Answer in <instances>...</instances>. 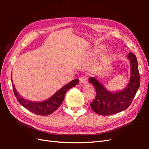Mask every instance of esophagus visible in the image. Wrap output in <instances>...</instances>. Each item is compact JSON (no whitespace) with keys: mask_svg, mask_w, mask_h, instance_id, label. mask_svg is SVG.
Masks as SVG:
<instances>
[{"mask_svg":"<svg viewBox=\"0 0 149 149\" xmlns=\"http://www.w3.org/2000/svg\"><path fill=\"white\" fill-rule=\"evenodd\" d=\"M87 77L86 76H83L81 77L80 78V83L83 84H86L87 83Z\"/></svg>","mask_w":149,"mask_h":149,"instance_id":"34e87169","label":"esophagus"}]
</instances>
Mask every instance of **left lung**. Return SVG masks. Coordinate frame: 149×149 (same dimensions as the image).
Instances as JSON below:
<instances>
[{
    "mask_svg": "<svg viewBox=\"0 0 149 149\" xmlns=\"http://www.w3.org/2000/svg\"><path fill=\"white\" fill-rule=\"evenodd\" d=\"M130 60L131 75L128 84L122 90L110 91L93 77L89 79V83L95 88L96 97L90 106L98 115L106 116L121 112L130 106L140 85L136 57L129 52L127 55Z\"/></svg>",
    "mask_w": 149,
    "mask_h": 149,
    "instance_id": "8db88e82",
    "label": "left lung"
}]
</instances>
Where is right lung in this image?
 I'll return each mask as SVG.
<instances>
[{
  "instance_id": "1",
  "label": "right lung",
  "mask_w": 149,
  "mask_h": 149,
  "mask_svg": "<svg viewBox=\"0 0 149 149\" xmlns=\"http://www.w3.org/2000/svg\"><path fill=\"white\" fill-rule=\"evenodd\" d=\"M79 80L77 79H74L70 82L69 83L63 86L61 89L57 91L49 99L42 101V102H33V101L24 99L18 93L13 84L12 86L15 96L17 97V100L22 106L30 111L31 112L36 114V115L47 116L55 111L61 105L66 93L71 88L77 85L79 83ZM11 82L13 83V81H11Z\"/></svg>"
}]
</instances>
